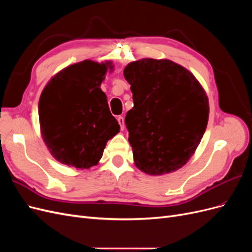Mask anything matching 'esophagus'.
I'll return each instance as SVG.
<instances>
[{
  "label": "esophagus",
  "instance_id": "34e87169",
  "mask_svg": "<svg viewBox=\"0 0 252 252\" xmlns=\"http://www.w3.org/2000/svg\"><path fill=\"white\" fill-rule=\"evenodd\" d=\"M118 122H119V124H120L121 130H124V128H125V122H124V118H123V117H119V118H118Z\"/></svg>",
  "mask_w": 252,
  "mask_h": 252
}]
</instances>
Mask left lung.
Masks as SVG:
<instances>
[{"label": "left lung", "mask_w": 252, "mask_h": 252, "mask_svg": "<svg viewBox=\"0 0 252 252\" xmlns=\"http://www.w3.org/2000/svg\"><path fill=\"white\" fill-rule=\"evenodd\" d=\"M133 108L125 118L135 166L159 175L187 163L207 127L209 106L193 74L168 60L128 64Z\"/></svg>", "instance_id": "1"}]
</instances>
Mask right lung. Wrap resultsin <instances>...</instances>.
<instances>
[{"mask_svg":"<svg viewBox=\"0 0 252 252\" xmlns=\"http://www.w3.org/2000/svg\"><path fill=\"white\" fill-rule=\"evenodd\" d=\"M110 63L83 61L59 72L44 88L39 102L42 136L51 155L75 168L100 161L120 131L107 96L100 86Z\"/></svg>","mask_w":252,"mask_h":252,"instance_id":"1","label":"right lung"}]
</instances>
